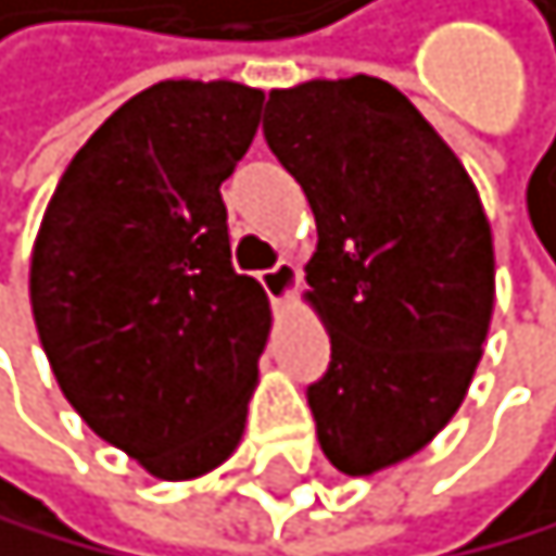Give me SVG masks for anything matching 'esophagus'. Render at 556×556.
<instances>
[{"label": "esophagus", "mask_w": 556, "mask_h": 556, "mask_svg": "<svg viewBox=\"0 0 556 556\" xmlns=\"http://www.w3.org/2000/svg\"><path fill=\"white\" fill-rule=\"evenodd\" d=\"M261 285H264V292L271 295L275 305H285L299 289V267L292 261H281L271 267V271H261Z\"/></svg>", "instance_id": "34e87169"}]
</instances>
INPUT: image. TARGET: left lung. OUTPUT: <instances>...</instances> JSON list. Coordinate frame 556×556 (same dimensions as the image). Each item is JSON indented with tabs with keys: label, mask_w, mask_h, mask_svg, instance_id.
Masks as SVG:
<instances>
[{
	"label": "left lung",
	"mask_w": 556,
	"mask_h": 556,
	"mask_svg": "<svg viewBox=\"0 0 556 556\" xmlns=\"http://www.w3.org/2000/svg\"><path fill=\"white\" fill-rule=\"evenodd\" d=\"M264 137L316 216L305 264L330 368L309 384L343 475L409 460L454 419L495 309L492 226L471 175L395 85L271 88Z\"/></svg>",
	"instance_id": "1"
}]
</instances>
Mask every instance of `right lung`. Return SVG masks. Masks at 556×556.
<instances>
[{
    "label": "right lung",
    "instance_id": "add662e5",
    "mask_svg": "<svg viewBox=\"0 0 556 556\" xmlns=\"http://www.w3.org/2000/svg\"><path fill=\"white\" fill-rule=\"evenodd\" d=\"M261 102L240 81L143 88L64 167L29 254V305L64 399L161 481L230 460L257 389L271 302L233 271L219 185Z\"/></svg>",
    "mask_w": 556,
    "mask_h": 556
}]
</instances>
